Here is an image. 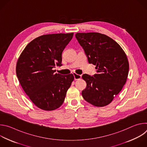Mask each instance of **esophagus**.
I'll list each match as a JSON object with an SVG mask.
<instances>
[{
  "label": "esophagus",
  "mask_w": 147,
  "mask_h": 147,
  "mask_svg": "<svg viewBox=\"0 0 147 147\" xmlns=\"http://www.w3.org/2000/svg\"><path fill=\"white\" fill-rule=\"evenodd\" d=\"M74 75V80H80L81 78V77L82 76L81 75H80V74H75L74 73L73 74Z\"/></svg>",
  "instance_id": "34e87169"
}]
</instances>
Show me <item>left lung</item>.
Instances as JSON below:
<instances>
[{"mask_svg":"<svg viewBox=\"0 0 147 147\" xmlns=\"http://www.w3.org/2000/svg\"><path fill=\"white\" fill-rule=\"evenodd\" d=\"M78 43L84 50L88 63L95 65L97 74H83L87 87L82 96L95 107L108 105L126 82L129 64L121 47L111 38L98 32L77 33Z\"/></svg>","mask_w":147,"mask_h":147,"instance_id":"left-lung-1","label":"left lung"}]
</instances>
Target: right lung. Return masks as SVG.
I'll return each mask as SVG.
<instances>
[{"label":"right lung","mask_w":147,"mask_h":147,"mask_svg":"<svg viewBox=\"0 0 147 147\" xmlns=\"http://www.w3.org/2000/svg\"><path fill=\"white\" fill-rule=\"evenodd\" d=\"M73 33L53 34L36 38L21 53L16 74L26 94L42 110L53 111L63 103L74 80L72 74L61 75L53 68L61 66V53Z\"/></svg>","instance_id":"1"}]
</instances>
